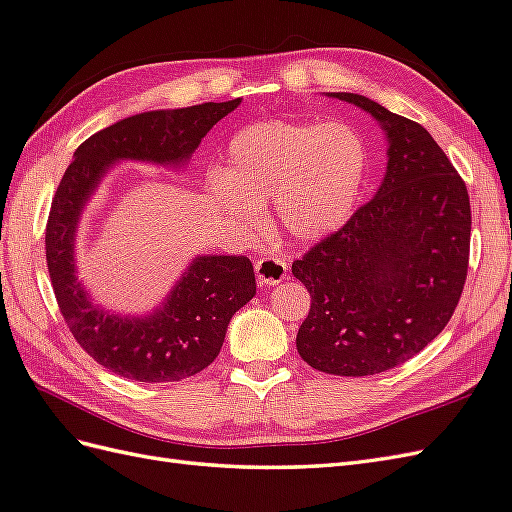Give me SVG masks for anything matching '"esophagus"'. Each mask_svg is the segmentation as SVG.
Wrapping results in <instances>:
<instances>
[{"label":"esophagus","instance_id":"obj_1","mask_svg":"<svg viewBox=\"0 0 512 512\" xmlns=\"http://www.w3.org/2000/svg\"><path fill=\"white\" fill-rule=\"evenodd\" d=\"M287 270H290V264L283 257H274L266 255L259 257L255 261V274H257V283L259 285H277L287 277Z\"/></svg>","mask_w":512,"mask_h":512}]
</instances>
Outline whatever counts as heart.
Instances as JSON below:
<instances>
[{
	"label": "heart",
	"mask_w": 512,
	"mask_h": 512,
	"mask_svg": "<svg viewBox=\"0 0 512 512\" xmlns=\"http://www.w3.org/2000/svg\"><path fill=\"white\" fill-rule=\"evenodd\" d=\"M368 175V149L344 123L266 121L235 131L225 166L207 177L205 194L235 227H255L272 199L281 229L316 242L355 212Z\"/></svg>",
	"instance_id": "b5f03b06"
}]
</instances>
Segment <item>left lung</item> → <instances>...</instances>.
Instances as JSON below:
<instances>
[{
    "instance_id": "1",
    "label": "left lung",
    "mask_w": 512,
    "mask_h": 512,
    "mask_svg": "<svg viewBox=\"0 0 512 512\" xmlns=\"http://www.w3.org/2000/svg\"><path fill=\"white\" fill-rule=\"evenodd\" d=\"M329 97L381 123L387 173L374 199L292 264L311 296L296 348L320 372L370 376L415 357L450 322L467 279L471 207L422 125L363 95Z\"/></svg>"
}]
</instances>
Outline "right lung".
<instances>
[{"label":"right lung","mask_w":512,"mask_h":512,"mask_svg":"<svg viewBox=\"0 0 512 512\" xmlns=\"http://www.w3.org/2000/svg\"><path fill=\"white\" fill-rule=\"evenodd\" d=\"M240 101L129 116L84 140L60 179L45 231L49 279L75 342L123 378L173 383L205 370L218 357L233 313L255 296V272L244 255L196 257L151 316L103 311L90 303L75 277V231L82 209L114 162L186 164L207 131Z\"/></svg>","instance_id":"1"}]
</instances>
